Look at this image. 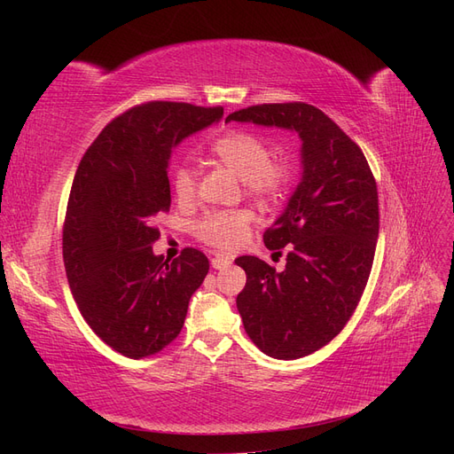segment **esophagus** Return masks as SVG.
Segmentation results:
<instances>
[{
  "instance_id": "1",
  "label": "esophagus",
  "mask_w": 454,
  "mask_h": 454,
  "mask_svg": "<svg viewBox=\"0 0 454 454\" xmlns=\"http://www.w3.org/2000/svg\"><path fill=\"white\" fill-rule=\"evenodd\" d=\"M231 263H232V259H231L229 255H225V254H215V255L212 257V267L217 269V270L227 269Z\"/></svg>"
}]
</instances>
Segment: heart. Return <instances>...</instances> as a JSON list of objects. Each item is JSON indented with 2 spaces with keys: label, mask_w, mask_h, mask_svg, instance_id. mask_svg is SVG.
Wrapping results in <instances>:
<instances>
[{
  "label": "heart",
  "mask_w": 454,
  "mask_h": 454,
  "mask_svg": "<svg viewBox=\"0 0 454 454\" xmlns=\"http://www.w3.org/2000/svg\"><path fill=\"white\" fill-rule=\"evenodd\" d=\"M212 155L240 177L248 193L259 199H278L290 185V168L280 160H270L269 144L255 134L229 132L212 144ZM172 187L180 202L193 200L197 193V170L191 164H177L172 172ZM252 219L250 210L210 212L195 223V232L214 248L232 250L248 237Z\"/></svg>",
  "instance_id": "1"
}]
</instances>
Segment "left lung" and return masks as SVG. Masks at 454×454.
<instances>
[{"label": "left lung", "instance_id": "obj_1", "mask_svg": "<svg viewBox=\"0 0 454 454\" xmlns=\"http://www.w3.org/2000/svg\"><path fill=\"white\" fill-rule=\"evenodd\" d=\"M227 121L295 130L303 142V176L263 235L269 250H287L286 269L235 261L246 270L237 309L254 345L277 360L303 358L340 333L365 290L379 239L375 177L358 144L310 104L250 106Z\"/></svg>", "mask_w": 454, "mask_h": 454}]
</instances>
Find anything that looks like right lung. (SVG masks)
<instances>
[{
  "label": "right lung",
  "mask_w": 454,
  "mask_h": 454,
  "mask_svg": "<svg viewBox=\"0 0 454 454\" xmlns=\"http://www.w3.org/2000/svg\"><path fill=\"white\" fill-rule=\"evenodd\" d=\"M223 117V107L147 102L115 117L81 159L64 219L62 254L75 303L92 332L127 358L157 354L180 335L208 257L155 255L159 214L170 210L174 147Z\"/></svg>",
  "instance_id": "obj_1"
}]
</instances>
